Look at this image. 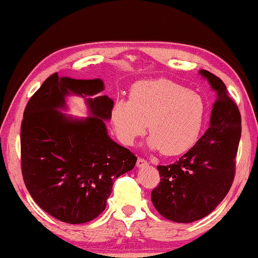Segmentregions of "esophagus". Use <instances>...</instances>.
Masks as SVG:
<instances>
[{
    "mask_svg": "<svg viewBox=\"0 0 258 258\" xmlns=\"http://www.w3.org/2000/svg\"><path fill=\"white\" fill-rule=\"evenodd\" d=\"M146 165H148L147 160L141 158V157H139L138 160H137V166H138V167H143V166H146Z\"/></svg>",
    "mask_w": 258,
    "mask_h": 258,
    "instance_id": "34e87169",
    "label": "esophagus"
}]
</instances>
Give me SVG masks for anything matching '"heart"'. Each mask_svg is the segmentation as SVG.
Returning a JSON list of instances; mask_svg holds the SVG:
<instances>
[{
    "label": "heart",
    "mask_w": 258,
    "mask_h": 258,
    "mask_svg": "<svg viewBox=\"0 0 258 258\" xmlns=\"http://www.w3.org/2000/svg\"><path fill=\"white\" fill-rule=\"evenodd\" d=\"M206 106L199 94L169 80L140 81L118 99L110 119L119 141L133 146L149 130L148 145L165 156L184 154L198 141Z\"/></svg>",
    "instance_id": "1"
}]
</instances>
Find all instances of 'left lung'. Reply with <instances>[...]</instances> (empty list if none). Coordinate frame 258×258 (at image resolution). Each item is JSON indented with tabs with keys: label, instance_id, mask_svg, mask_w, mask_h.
<instances>
[{
	"label": "left lung",
	"instance_id": "8db88e82",
	"mask_svg": "<svg viewBox=\"0 0 258 258\" xmlns=\"http://www.w3.org/2000/svg\"><path fill=\"white\" fill-rule=\"evenodd\" d=\"M200 74L217 92L211 125L176 163L157 166L160 182L151 191L152 204L160 215L177 223L207 216L228 195L241 137L239 108L223 81L205 69Z\"/></svg>",
	"mask_w": 258,
	"mask_h": 258
}]
</instances>
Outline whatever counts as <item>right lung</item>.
<instances>
[{"label": "right lung", "mask_w": 258, "mask_h": 258, "mask_svg": "<svg viewBox=\"0 0 258 258\" xmlns=\"http://www.w3.org/2000/svg\"><path fill=\"white\" fill-rule=\"evenodd\" d=\"M101 80H74L52 74L28 100L20 127L21 173L34 202L64 223L81 224L101 214L113 181L133 169L137 157L109 138L113 101L97 94ZM87 98L93 115L73 120L57 111L64 97ZM93 96V98H91Z\"/></svg>", "instance_id": "obj_1"}]
</instances>
